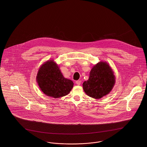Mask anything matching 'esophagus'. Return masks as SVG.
<instances>
[{"label":"esophagus","mask_w":147,"mask_h":147,"mask_svg":"<svg viewBox=\"0 0 147 147\" xmlns=\"http://www.w3.org/2000/svg\"><path fill=\"white\" fill-rule=\"evenodd\" d=\"M76 83L78 85H80L81 84V81L80 80H77L76 82Z\"/></svg>","instance_id":"34e87169"}]
</instances>
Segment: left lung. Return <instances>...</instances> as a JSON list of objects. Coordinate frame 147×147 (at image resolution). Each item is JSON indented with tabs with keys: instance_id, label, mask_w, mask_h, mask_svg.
<instances>
[{
	"instance_id": "obj_1",
	"label": "left lung",
	"mask_w": 147,
	"mask_h": 147,
	"mask_svg": "<svg viewBox=\"0 0 147 147\" xmlns=\"http://www.w3.org/2000/svg\"><path fill=\"white\" fill-rule=\"evenodd\" d=\"M115 79L109 64L101 61L92 68L89 79L83 84V90L88 96L99 99L111 91L115 84Z\"/></svg>"
}]
</instances>
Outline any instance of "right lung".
<instances>
[{
	"instance_id": "obj_1",
	"label": "right lung",
	"mask_w": 147,
	"mask_h": 147,
	"mask_svg": "<svg viewBox=\"0 0 147 147\" xmlns=\"http://www.w3.org/2000/svg\"><path fill=\"white\" fill-rule=\"evenodd\" d=\"M36 81L45 95L56 98L68 95L74 85L71 80L63 77L58 64L53 60L47 61L40 66Z\"/></svg>"
}]
</instances>
